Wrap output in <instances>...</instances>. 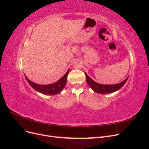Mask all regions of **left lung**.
<instances>
[{
    "mask_svg": "<svg viewBox=\"0 0 149 149\" xmlns=\"http://www.w3.org/2000/svg\"><path fill=\"white\" fill-rule=\"evenodd\" d=\"M86 78V81L88 85L93 90L94 92L100 93V94H107V93H113L116 91H118L119 89H120L125 83L127 81L128 78H126L123 81H122L120 83L116 84H101L100 83H97L93 81L89 76L85 73Z\"/></svg>",
    "mask_w": 149,
    "mask_h": 149,
    "instance_id": "obj_1",
    "label": "left lung"
}]
</instances>
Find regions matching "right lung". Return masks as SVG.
<instances>
[{
	"mask_svg": "<svg viewBox=\"0 0 149 149\" xmlns=\"http://www.w3.org/2000/svg\"><path fill=\"white\" fill-rule=\"evenodd\" d=\"M68 73L69 70L67 71L65 75L56 83L45 85L36 84L29 80L25 75V77L26 81H27L28 83H29V84L35 90V91H37L42 94H47H47H49V95H55V94L60 93L62 91L63 89L65 88L66 84L67 76L68 74Z\"/></svg>",
	"mask_w": 149,
	"mask_h": 149,
	"instance_id": "obj_1",
	"label": "right lung"
}]
</instances>
